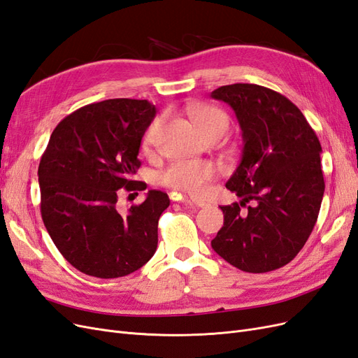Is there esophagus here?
Instances as JSON below:
<instances>
[{"mask_svg":"<svg viewBox=\"0 0 358 358\" xmlns=\"http://www.w3.org/2000/svg\"><path fill=\"white\" fill-rule=\"evenodd\" d=\"M180 201H182V203H185V204L196 206V208H204V206H208V203H206L204 200H200V199H192V197H183Z\"/></svg>","mask_w":358,"mask_h":358,"instance_id":"obj_1","label":"esophagus"}]
</instances>
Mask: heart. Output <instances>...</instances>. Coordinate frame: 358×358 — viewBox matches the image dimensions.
Returning a JSON list of instances; mask_svg holds the SVG:
<instances>
[{"label":"heart","instance_id":"obj_1","mask_svg":"<svg viewBox=\"0 0 358 358\" xmlns=\"http://www.w3.org/2000/svg\"><path fill=\"white\" fill-rule=\"evenodd\" d=\"M189 115L206 138L216 134L224 136L227 129H229V116H227L224 110L218 109V107L194 104L191 106ZM161 127V117H157L149 125L143 137L145 152H150L157 146ZM215 176L216 171L208 161H176L161 173V182L173 189L185 191L189 194H200L204 189L206 183L210 182Z\"/></svg>","mask_w":358,"mask_h":358}]
</instances>
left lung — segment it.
I'll return each mask as SVG.
<instances>
[{
  "mask_svg": "<svg viewBox=\"0 0 358 358\" xmlns=\"http://www.w3.org/2000/svg\"><path fill=\"white\" fill-rule=\"evenodd\" d=\"M210 95L231 106L243 137L241 164L225 185L242 200L221 206L224 227L212 248L243 272H272L300 252L318 220L321 143L299 107L273 90L234 83Z\"/></svg>",
  "mask_w": 358,
  "mask_h": 358,
  "instance_id": "left-lung-1",
  "label": "left lung"
}]
</instances>
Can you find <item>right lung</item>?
Masks as SVG:
<instances>
[{
	"label": "right lung",
	"mask_w": 358,
	"mask_h": 358,
	"mask_svg": "<svg viewBox=\"0 0 358 358\" xmlns=\"http://www.w3.org/2000/svg\"><path fill=\"white\" fill-rule=\"evenodd\" d=\"M157 110L148 100L113 99L70 113L53 129L38 166L41 218L50 239L79 272L112 279L136 272L157 251L158 220L170 199L150 189L122 215L117 194L133 180L142 137Z\"/></svg>",
	"instance_id": "1"
}]
</instances>
